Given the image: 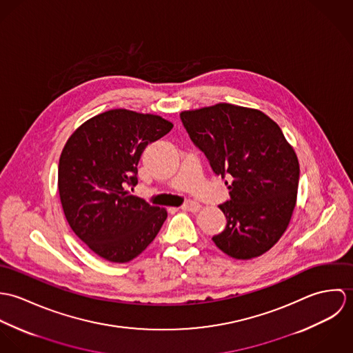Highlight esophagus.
Returning a JSON list of instances; mask_svg holds the SVG:
<instances>
[{
    "instance_id": "esophagus-1",
    "label": "esophagus",
    "mask_w": 353,
    "mask_h": 353,
    "mask_svg": "<svg viewBox=\"0 0 353 353\" xmlns=\"http://www.w3.org/2000/svg\"><path fill=\"white\" fill-rule=\"evenodd\" d=\"M200 208H201V205H200L199 202L194 201L185 202V203L182 205V209L186 210V212H199Z\"/></svg>"
}]
</instances>
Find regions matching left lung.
Segmentation results:
<instances>
[{
	"mask_svg": "<svg viewBox=\"0 0 353 353\" xmlns=\"http://www.w3.org/2000/svg\"><path fill=\"white\" fill-rule=\"evenodd\" d=\"M192 141L214 174H230V201L219 205L225 230L214 245L235 259L270 250L296 206L299 160L280 126L256 108L217 103L181 112Z\"/></svg>",
	"mask_w": 353,
	"mask_h": 353,
	"instance_id": "left-lung-1",
	"label": "left lung"
}]
</instances>
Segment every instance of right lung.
Segmentation results:
<instances>
[{"mask_svg":"<svg viewBox=\"0 0 353 353\" xmlns=\"http://www.w3.org/2000/svg\"><path fill=\"white\" fill-rule=\"evenodd\" d=\"M154 114L115 108L80 125L59 156L58 192L73 232L101 258L125 263L144 252L167 210L129 194L145 147L172 129Z\"/></svg>","mask_w":353,"mask_h":353,"instance_id":"add662e5","label":"right lung"}]
</instances>
